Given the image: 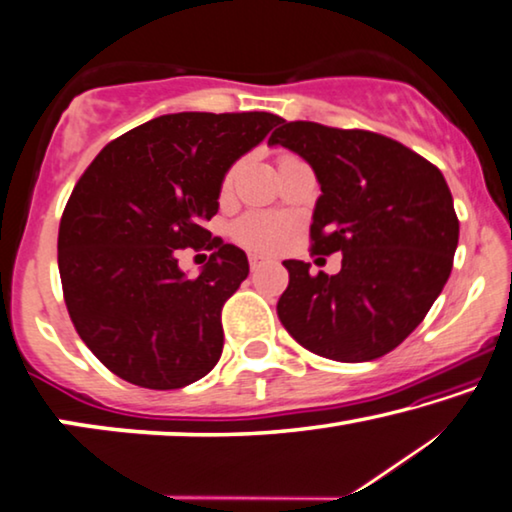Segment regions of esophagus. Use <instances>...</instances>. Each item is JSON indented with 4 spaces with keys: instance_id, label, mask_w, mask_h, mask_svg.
Instances as JSON below:
<instances>
[{
    "instance_id": "34e87169",
    "label": "esophagus",
    "mask_w": 512,
    "mask_h": 512,
    "mask_svg": "<svg viewBox=\"0 0 512 512\" xmlns=\"http://www.w3.org/2000/svg\"><path fill=\"white\" fill-rule=\"evenodd\" d=\"M262 264H264V257L262 255H250V269L257 271Z\"/></svg>"
}]
</instances>
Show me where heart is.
Instances as JSON below:
<instances>
[{"mask_svg": "<svg viewBox=\"0 0 512 512\" xmlns=\"http://www.w3.org/2000/svg\"><path fill=\"white\" fill-rule=\"evenodd\" d=\"M234 179V170L225 174L223 188H230ZM289 232V223L285 218L273 216V213H259L250 211L246 216H241L232 225V236L236 243L246 246L250 250H262V253H269V250H276Z\"/></svg>", "mask_w": 512, "mask_h": 512, "instance_id": "b5f03b06", "label": "heart"}]
</instances>
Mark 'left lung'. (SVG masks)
<instances>
[{"label":"left lung","mask_w":512,"mask_h":512,"mask_svg":"<svg viewBox=\"0 0 512 512\" xmlns=\"http://www.w3.org/2000/svg\"><path fill=\"white\" fill-rule=\"evenodd\" d=\"M269 144L299 154L322 188L312 253H342L335 276H312L299 259L282 262V326L333 361L388 354L423 322L451 276L460 223L444 174L391 137L356 128L282 121Z\"/></svg>","instance_id":"8db88e82"}]
</instances>
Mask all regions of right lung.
<instances>
[{
    "label": "right lung",
    "mask_w": 512,
    "mask_h": 512,
    "mask_svg": "<svg viewBox=\"0 0 512 512\" xmlns=\"http://www.w3.org/2000/svg\"><path fill=\"white\" fill-rule=\"evenodd\" d=\"M278 124L271 112L163 114L105 144L75 183L57 241L64 301L117 377L170 391L218 363L220 312L250 269L204 223L227 170ZM181 247L214 250L200 277L178 269Z\"/></svg>",
    "instance_id": "right-lung-1"
}]
</instances>
